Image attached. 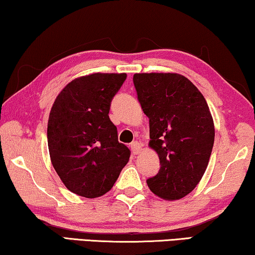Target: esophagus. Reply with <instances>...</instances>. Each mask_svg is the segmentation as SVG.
<instances>
[{"label": "esophagus", "instance_id": "esophagus-1", "mask_svg": "<svg viewBox=\"0 0 255 255\" xmlns=\"http://www.w3.org/2000/svg\"><path fill=\"white\" fill-rule=\"evenodd\" d=\"M130 147H131L132 153H133L134 155L139 154L140 150H141V143L138 142V141H133V142H132L131 145H130Z\"/></svg>", "mask_w": 255, "mask_h": 255}]
</instances>
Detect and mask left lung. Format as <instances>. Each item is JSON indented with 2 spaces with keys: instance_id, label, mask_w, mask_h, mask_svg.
Masks as SVG:
<instances>
[{
  "instance_id": "1",
  "label": "left lung",
  "mask_w": 255,
  "mask_h": 255,
  "mask_svg": "<svg viewBox=\"0 0 255 255\" xmlns=\"http://www.w3.org/2000/svg\"><path fill=\"white\" fill-rule=\"evenodd\" d=\"M133 84L149 119V146L160 157V170L147 185L157 197L178 200L194 190L208 165L215 136L208 105L178 73H135Z\"/></svg>"
}]
</instances>
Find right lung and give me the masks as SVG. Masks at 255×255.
Segmentation results:
<instances>
[{"mask_svg": "<svg viewBox=\"0 0 255 255\" xmlns=\"http://www.w3.org/2000/svg\"><path fill=\"white\" fill-rule=\"evenodd\" d=\"M127 73H93L72 80L51 107L47 139L50 160L66 189L85 198L106 194L130 158L109 119Z\"/></svg>", "mask_w": 255, "mask_h": 255, "instance_id": "right-lung-1", "label": "right lung"}]
</instances>
